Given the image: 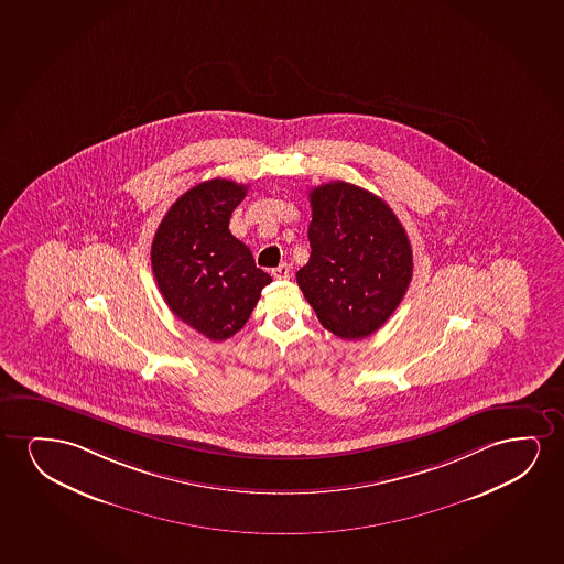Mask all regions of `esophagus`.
<instances>
[{
	"mask_svg": "<svg viewBox=\"0 0 564 564\" xmlns=\"http://www.w3.org/2000/svg\"><path fill=\"white\" fill-rule=\"evenodd\" d=\"M271 275L275 279H289V275H291V265H289V263H281V265L271 270Z\"/></svg>",
	"mask_w": 564,
	"mask_h": 564,
	"instance_id": "34e87169",
	"label": "esophagus"
}]
</instances>
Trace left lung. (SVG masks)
Segmentation results:
<instances>
[{
	"instance_id": "8db88e82",
	"label": "left lung",
	"mask_w": 564,
	"mask_h": 564,
	"mask_svg": "<svg viewBox=\"0 0 564 564\" xmlns=\"http://www.w3.org/2000/svg\"><path fill=\"white\" fill-rule=\"evenodd\" d=\"M310 206L312 252L296 283L327 332L364 339L386 324L409 289V235L386 202L345 181L310 191Z\"/></svg>"
}]
</instances>
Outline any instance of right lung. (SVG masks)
I'll return each mask as SVG.
<instances>
[{"label": "right lung", "mask_w": 564, "mask_h": 564, "mask_svg": "<svg viewBox=\"0 0 564 564\" xmlns=\"http://www.w3.org/2000/svg\"><path fill=\"white\" fill-rule=\"evenodd\" d=\"M248 186L212 178L193 186L165 214L152 242V270L171 312L212 340L242 329L271 278L232 237V209Z\"/></svg>", "instance_id": "right-lung-1"}]
</instances>
